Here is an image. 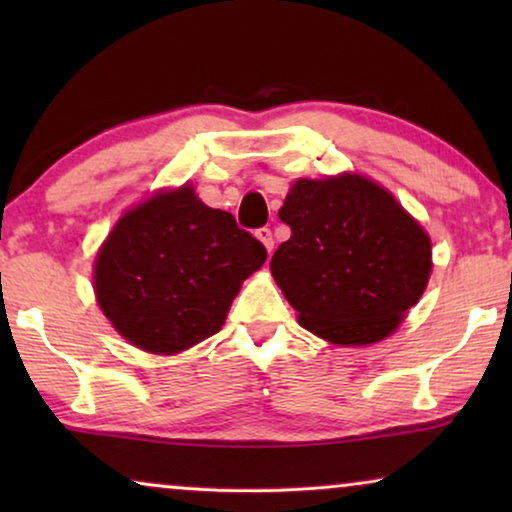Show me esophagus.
Returning <instances> with one entry per match:
<instances>
[{
    "label": "esophagus",
    "mask_w": 512,
    "mask_h": 512,
    "mask_svg": "<svg viewBox=\"0 0 512 512\" xmlns=\"http://www.w3.org/2000/svg\"><path fill=\"white\" fill-rule=\"evenodd\" d=\"M256 237L263 242V247L268 249V254H272V247H275V240H272V230L268 226L258 228L256 230Z\"/></svg>",
    "instance_id": "34e87169"
}]
</instances>
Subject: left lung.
I'll return each mask as SVG.
<instances>
[{
  "instance_id": "left-lung-1",
  "label": "left lung",
  "mask_w": 512,
  "mask_h": 512,
  "mask_svg": "<svg viewBox=\"0 0 512 512\" xmlns=\"http://www.w3.org/2000/svg\"><path fill=\"white\" fill-rule=\"evenodd\" d=\"M279 219L291 237L272 256V277L319 338L335 345L387 338L426 289L429 235L373 181L300 179Z\"/></svg>"
}]
</instances>
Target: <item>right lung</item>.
I'll return each mask as SVG.
<instances>
[{"instance_id": "add662e5", "label": "right lung", "mask_w": 512, "mask_h": 512, "mask_svg": "<svg viewBox=\"0 0 512 512\" xmlns=\"http://www.w3.org/2000/svg\"><path fill=\"white\" fill-rule=\"evenodd\" d=\"M268 251L191 186L153 195L116 223L95 261L102 312L132 345L174 354L219 333Z\"/></svg>"}]
</instances>
